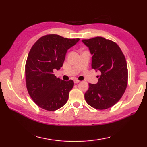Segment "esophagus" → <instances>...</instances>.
Masks as SVG:
<instances>
[{
	"instance_id": "1",
	"label": "esophagus",
	"mask_w": 147,
	"mask_h": 147,
	"mask_svg": "<svg viewBox=\"0 0 147 147\" xmlns=\"http://www.w3.org/2000/svg\"><path fill=\"white\" fill-rule=\"evenodd\" d=\"M80 82V80H77V79H75V80H74V83H79Z\"/></svg>"
}]
</instances>
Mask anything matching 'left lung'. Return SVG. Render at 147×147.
Listing matches in <instances>:
<instances>
[{
    "instance_id": "obj_1",
    "label": "left lung",
    "mask_w": 147,
    "mask_h": 147,
    "mask_svg": "<svg viewBox=\"0 0 147 147\" xmlns=\"http://www.w3.org/2000/svg\"><path fill=\"white\" fill-rule=\"evenodd\" d=\"M92 54V67L101 73L98 83H89L85 93L87 104L104 110L119 100L126 89L128 71L125 57L116 43L104 37L82 40Z\"/></svg>"
}]
</instances>
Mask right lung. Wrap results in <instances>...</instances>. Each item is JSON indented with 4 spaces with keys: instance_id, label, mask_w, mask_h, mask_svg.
Instances as JSON below:
<instances>
[{
    "instance_id": "1",
    "label": "right lung",
    "mask_w": 147,
    "mask_h": 147,
    "mask_svg": "<svg viewBox=\"0 0 147 147\" xmlns=\"http://www.w3.org/2000/svg\"><path fill=\"white\" fill-rule=\"evenodd\" d=\"M79 40L49 34L31 48L25 64L26 85L31 98L40 108L54 111L67 102L74 82L57 78L54 71L60 69L67 51Z\"/></svg>"
}]
</instances>
